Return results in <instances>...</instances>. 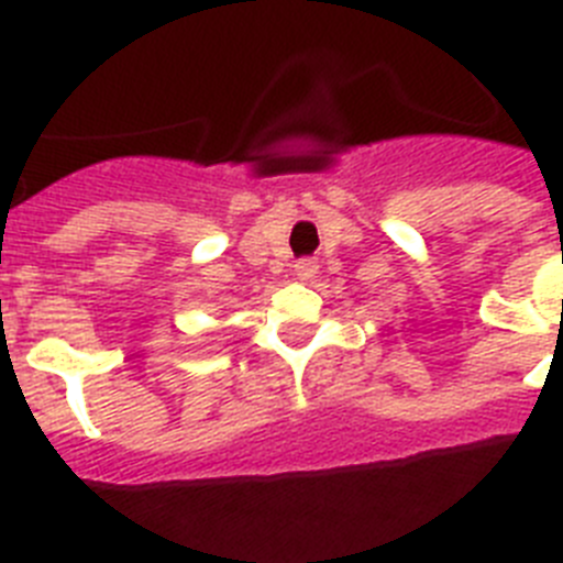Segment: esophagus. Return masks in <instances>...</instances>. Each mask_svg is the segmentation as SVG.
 Listing matches in <instances>:
<instances>
[{
  "label": "esophagus",
  "instance_id": "1",
  "mask_svg": "<svg viewBox=\"0 0 563 563\" xmlns=\"http://www.w3.org/2000/svg\"><path fill=\"white\" fill-rule=\"evenodd\" d=\"M292 273H296L298 282H312L318 273V262L316 258H298L296 265H292Z\"/></svg>",
  "mask_w": 563,
  "mask_h": 563
}]
</instances>
